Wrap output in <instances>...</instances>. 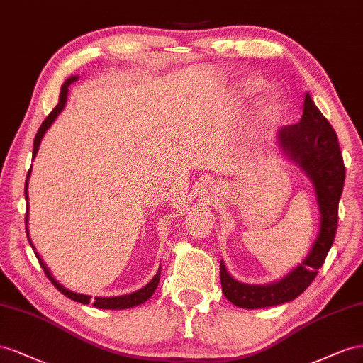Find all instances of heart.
I'll use <instances>...</instances> for the list:
<instances>
[{
  "label": "heart",
  "mask_w": 363,
  "mask_h": 363,
  "mask_svg": "<svg viewBox=\"0 0 363 363\" xmlns=\"http://www.w3.org/2000/svg\"><path fill=\"white\" fill-rule=\"evenodd\" d=\"M262 89V82L258 80H247L242 85L240 92L243 96H254L255 92H258ZM281 99L278 96H272L269 97L262 106V117L266 120L275 118L279 112H281Z\"/></svg>",
  "instance_id": "1"
}]
</instances>
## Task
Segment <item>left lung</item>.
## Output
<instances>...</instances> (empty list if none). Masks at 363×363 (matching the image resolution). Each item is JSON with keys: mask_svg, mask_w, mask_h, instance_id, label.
Returning a JSON list of instances; mask_svg holds the SVG:
<instances>
[{"mask_svg": "<svg viewBox=\"0 0 363 363\" xmlns=\"http://www.w3.org/2000/svg\"><path fill=\"white\" fill-rule=\"evenodd\" d=\"M278 138L283 150L299 162L315 185L320 211L319 235L303 264L275 284H242L226 272L220 262L222 291L233 304L243 308L278 306L301 295L324 264L337 230L339 199L345 181L344 158L335 129L308 94L304 99L301 121L279 129Z\"/></svg>", "mask_w": 363, "mask_h": 363, "instance_id": "left-lung-1", "label": "left lung"}]
</instances>
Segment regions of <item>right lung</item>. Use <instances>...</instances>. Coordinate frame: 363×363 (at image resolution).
<instances>
[{
  "label": "right lung",
  "mask_w": 363,
  "mask_h": 363,
  "mask_svg": "<svg viewBox=\"0 0 363 363\" xmlns=\"http://www.w3.org/2000/svg\"><path fill=\"white\" fill-rule=\"evenodd\" d=\"M76 80H77V77H71V79H68V80L65 82L64 85H62L57 106L48 113V117L44 120L43 124H40V128H39V130H38V133H36V137H35L33 158L36 157L38 149H39V144H40V140H43L45 130L51 126V123H53V121L56 120V117L59 116L60 111L64 109V106H65V103H67V94H68V86L72 84V82H76ZM30 172H32V167H30V170H28V173H27V179H28V176H30ZM24 193H26V199L28 201V198H27V181H26V190H24ZM26 222H27V216H26ZM26 230H27V228H26ZM27 235H28V231H27ZM28 242H30V239H28ZM30 245H32V242H30ZM35 254H36V252H35ZM36 257H38L40 267L44 269V272H45L47 278L50 279L51 284H53L59 292H62L65 296H68L69 299H74V301H77V303H82V304H89V303H91V296L69 292V291H67V289H65L64 286H60V284L56 281V279H55L53 277H51V274H50V271H48V267L43 263V258H40L38 254H36ZM160 277H161V269L157 272V275L153 277L152 281H150L149 284L144 286L143 289H140V291L133 292V294H129V295H124V296H116V298H96V301L92 303V306L99 307V308L120 310V308H129V307H133V306L143 304L144 301H147V299L153 295L155 291H157V286H158V283H160Z\"/></svg>",
  "instance_id": "right-lung-1"
}]
</instances>
